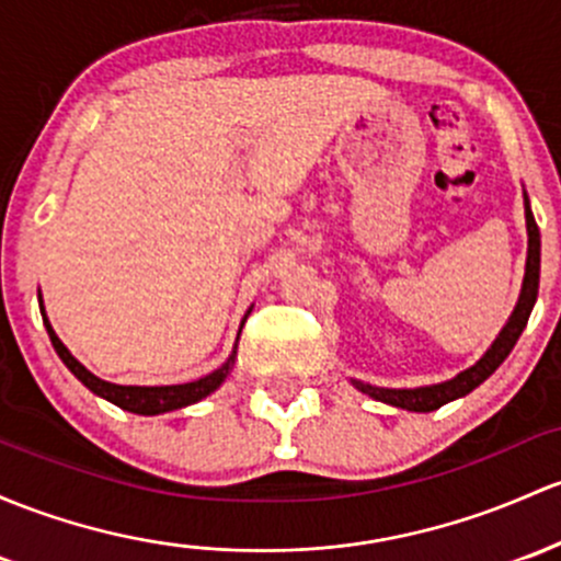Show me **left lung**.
I'll return each mask as SVG.
<instances>
[{"instance_id":"1","label":"left lung","mask_w":561,"mask_h":561,"mask_svg":"<svg viewBox=\"0 0 561 561\" xmlns=\"http://www.w3.org/2000/svg\"><path fill=\"white\" fill-rule=\"evenodd\" d=\"M524 221H527V264H524V280L519 299H516L514 312L508 316L505 327L500 329L486 353L476 360L473 366L462 369L460 375H455L447 382L436 385H420V388H379V385L360 382V379H353V388L366 393L369 399L388 403V407L407 409V412H433V409L444 407V403L462 399L471 390L479 388L486 377L495 375V369L508 358V353L514 351L516 340L522 336L524 327L529 321V312H533L535 302H538V283H540V230L535 225L533 208H529V197L524 192Z\"/></svg>"}]
</instances>
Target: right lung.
<instances>
[{"mask_svg":"<svg viewBox=\"0 0 561 561\" xmlns=\"http://www.w3.org/2000/svg\"><path fill=\"white\" fill-rule=\"evenodd\" d=\"M251 310H254V305L245 310L243 321H240V329H238V340H240V331H243V323L245 318L251 316ZM39 312H42V321H45V329H47V336H50L53 347H56L58 358L64 360L66 369L71 371L77 379H80L82 385H85L88 390H93L95 396H101V399H106L114 407L125 409V412H134V414H147V417H152V414H165V412H173V409H182V407H190V403H197L203 401L206 396L214 393L216 388H219L221 382H225L227 377H230L232 366H234V355H238V340H234V347L230 353V358L225 360V364L219 366L216 371H210V375L195 379V382H184V385H117V382H106V379L95 377L93 371H88L85 366L80 364V360L75 358V355L69 353V347L64 345L61 340H58V334L53 331L50 321H47L45 316V305H42V294H39Z\"/></svg>","mask_w":561,"mask_h":561,"instance_id":"add662e5","label":"right lung"}]
</instances>
